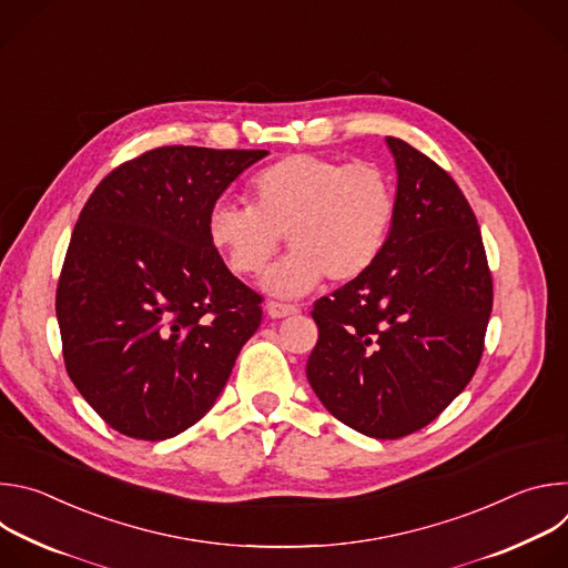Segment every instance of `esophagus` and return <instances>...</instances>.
<instances>
[{
	"mask_svg": "<svg viewBox=\"0 0 568 568\" xmlns=\"http://www.w3.org/2000/svg\"><path fill=\"white\" fill-rule=\"evenodd\" d=\"M265 310H267V314H270L272 318H285V316H292V314H296V312H298V307H296V305L278 303V301H270V303L265 305Z\"/></svg>",
	"mask_w": 568,
	"mask_h": 568,
	"instance_id": "1",
	"label": "esophagus"
}]
</instances>
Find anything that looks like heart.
I'll list each match as a JSON object with an SVG mask.
<instances>
[{"instance_id": "1", "label": "heart", "mask_w": 568, "mask_h": 568, "mask_svg": "<svg viewBox=\"0 0 568 568\" xmlns=\"http://www.w3.org/2000/svg\"><path fill=\"white\" fill-rule=\"evenodd\" d=\"M247 206L217 202L206 220L213 252L240 278L258 276L285 235L292 252L270 270L265 290L296 298L323 276L348 283L382 256L395 222V189L373 164L287 154L247 189Z\"/></svg>"}]
</instances>
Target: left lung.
Masks as SVG:
<instances>
[{
    "label": "left lung",
    "instance_id": "8db88e82",
    "mask_svg": "<svg viewBox=\"0 0 568 568\" xmlns=\"http://www.w3.org/2000/svg\"><path fill=\"white\" fill-rule=\"evenodd\" d=\"M397 169L395 222L375 265L321 296L305 375L351 429L393 440L436 420L469 384L493 312L480 229L458 184L407 141L386 136Z\"/></svg>",
    "mask_w": 568,
    "mask_h": 568
}]
</instances>
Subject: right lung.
Returning <instances> with one entry per match:
<instances>
[{
  "label": "right lung",
  "instance_id": "right-lung-1",
  "mask_svg": "<svg viewBox=\"0 0 568 568\" xmlns=\"http://www.w3.org/2000/svg\"><path fill=\"white\" fill-rule=\"evenodd\" d=\"M267 150L164 145L114 169L73 226L55 292L64 366L119 434L195 425L258 331L261 296L206 237L226 186Z\"/></svg>",
  "mask_w": 568,
  "mask_h": 568
}]
</instances>
